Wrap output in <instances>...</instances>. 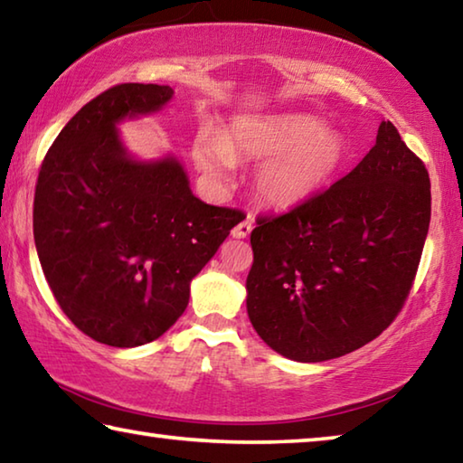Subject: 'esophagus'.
<instances>
[{"label": "esophagus", "mask_w": 463, "mask_h": 463, "mask_svg": "<svg viewBox=\"0 0 463 463\" xmlns=\"http://www.w3.org/2000/svg\"><path fill=\"white\" fill-rule=\"evenodd\" d=\"M250 231H253V221H250V216H247V218H242V221L237 226H234L232 237L234 239H247Z\"/></svg>", "instance_id": "34e87169"}]
</instances>
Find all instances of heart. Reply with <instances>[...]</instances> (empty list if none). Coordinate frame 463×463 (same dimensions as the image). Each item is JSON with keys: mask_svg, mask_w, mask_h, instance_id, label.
Returning <instances> with one entry per match:
<instances>
[{"mask_svg": "<svg viewBox=\"0 0 463 463\" xmlns=\"http://www.w3.org/2000/svg\"><path fill=\"white\" fill-rule=\"evenodd\" d=\"M192 155L202 174L218 184L229 182L232 161H263L255 175L260 200L273 208H292L333 182L347 163L349 145L312 116H245L222 137L202 132Z\"/></svg>", "mask_w": 463, "mask_h": 463, "instance_id": "b5f03b06", "label": "heart"}]
</instances>
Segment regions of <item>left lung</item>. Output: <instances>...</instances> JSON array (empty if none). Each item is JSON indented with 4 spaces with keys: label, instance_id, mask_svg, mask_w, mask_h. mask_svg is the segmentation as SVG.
Returning <instances> with one entry per match:
<instances>
[{
    "label": "left lung",
    "instance_id": "obj_1",
    "mask_svg": "<svg viewBox=\"0 0 463 463\" xmlns=\"http://www.w3.org/2000/svg\"><path fill=\"white\" fill-rule=\"evenodd\" d=\"M430 222V182L390 120L359 165L279 216L257 218L247 312L294 362L351 354L409 298Z\"/></svg>",
    "mask_w": 463,
    "mask_h": 463
}]
</instances>
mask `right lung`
<instances>
[{"mask_svg": "<svg viewBox=\"0 0 463 463\" xmlns=\"http://www.w3.org/2000/svg\"><path fill=\"white\" fill-rule=\"evenodd\" d=\"M171 96L155 83L99 93L59 132L38 174L33 224L44 278L67 318L112 347L159 339L239 224V210L195 198L175 156L145 163L124 148L116 124Z\"/></svg>", "mask_w": 463, "mask_h": 463, "instance_id": "obj_1", "label": "right lung"}]
</instances>
